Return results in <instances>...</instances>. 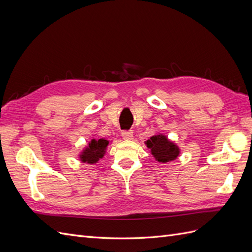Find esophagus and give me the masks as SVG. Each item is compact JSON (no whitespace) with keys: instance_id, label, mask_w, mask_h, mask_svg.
Here are the masks:
<instances>
[{"instance_id":"esophagus-1","label":"esophagus","mask_w":252,"mask_h":252,"mask_svg":"<svg viewBox=\"0 0 252 252\" xmlns=\"http://www.w3.org/2000/svg\"><path fill=\"white\" fill-rule=\"evenodd\" d=\"M122 136H123L124 140L129 141V140H131L133 138V132H132V130L123 131V132H122Z\"/></svg>"}]
</instances>
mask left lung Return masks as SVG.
<instances>
[{"label": "left lung", "instance_id": "1", "mask_svg": "<svg viewBox=\"0 0 252 252\" xmlns=\"http://www.w3.org/2000/svg\"><path fill=\"white\" fill-rule=\"evenodd\" d=\"M145 145L150 149L151 155L154 156L156 161L159 163L174 161L179 158L181 152L178 145L162 133L152 135L149 140L145 142Z\"/></svg>", "mask_w": 252, "mask_h": 252}]
</instances>
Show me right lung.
Segmentation results:
<instances>
[{
	"instance_id": "add662e5",
	"label": "right lung",
	"mask_w": 252,
	"mask_h": 252,
	"mask_svg": "<svg viewBox=\"0 0 252 252\" xmlns=\"http://www.w3.org/2000/svg\"><path fill=\"white\" fill-rule=\"evenodd\" d=\"M108 145L109 141L107 139H91L87 146L80 152V161L91 165L97 163L98 159L106 154Z\"/></svg>"
}]
</instances>
